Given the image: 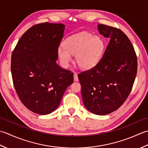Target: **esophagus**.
Segmentation results:
<instances>
[{
  "label": "esophagus",
  "mask_w": 148,
  "mask_h": 148,
  "mask_svg": "<svg viewBox=\"0 0 148 148\" xmlns=\"http://www.w3.org/2000/svg\"><path fill=\"white\" fill-rule=\"evenodd\" d=\"M74 80L76 81V82H78V75L77 73H74Z\"/></svg>",
  "instance_id": "obj_1"
}]
</instances>
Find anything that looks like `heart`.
Wrapping results in <instances>:
<instances>
[{
  "label": "heart",
  "mask_w": 148,
  "mask_h": 148,
  "mask_svg": "<svg viewBox=\"0 0 148 148\" xmlns=\"http://www.w3.org/2000/svg\"><path fill=\"white\" fill-rule=\"evenodd\" d=\"M105 42L101 37L84 31L68 37L64 45L57 48V56L63 67H68L75 55V61L80 68L89 70L100 61L105 50Z\"/></svg>",
  "instance_id": "1"
}]
</instances>
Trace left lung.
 <instances>
[{
	"label": "left lung",
	"mask_w": 148,
	"mask_h": 148,
	"mask_svg": "<svg viewBox=\"0 0 148 148\" xmlns=\"http://www.w3.org/2000/svg\"><path fill=\"white\" fill-rule=\"evenodd\" d=\"M101 35L110 39L100 61L78 75L84 104L96 115H106L119 108L130 93L137 71L134 48L124 32L99 24Z\"/></svg>",
	"instance_id": "obj_1"
}]
</instances>
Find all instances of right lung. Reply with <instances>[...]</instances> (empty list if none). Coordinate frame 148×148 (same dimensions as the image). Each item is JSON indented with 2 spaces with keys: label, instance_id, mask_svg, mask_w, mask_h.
I'll return each mask as SVG.
<instances>
[{
  "label": "right lung",
  "instance_id": "right-lung-1",
  "mask_svg": "<svg viewBox=\"0 0 148 148\" xmlns=\"http://www.w3.org/2000/svg\"><path fill=\"white\" fill-rule=\"evenodd\" d=\"M64 29L62 23L36 24L22 35L12 53L14 89L22 103L36 114L46 115L56 110L73 82V73L56 62Z\"/></svg>",
  "mask_w": 148,
  "mask_h": 148
}]
</instances>
